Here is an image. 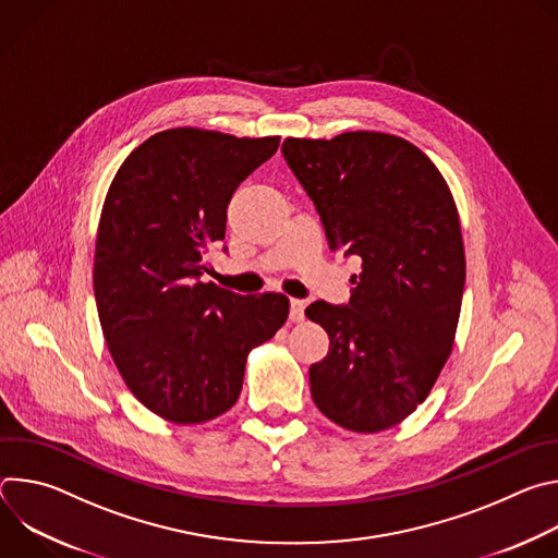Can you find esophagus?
Here are the masks:
<instances>
[{
	"label": "esophagus",
	"mask_w": 558,
	"mask_h": 558,
	"mask_svg": "<svg viewBox=\"0 0 558 558\" xmlns=\"http://www.w3.org/2000/svg\"><path fill=\"white\" fill-rule=\"evenodd\" d=\"M304 306H306L304 300H295V298H293V300L289 302V320H291V323H302V320H304Z\"/></svg>",
	"instance_id": "esophagus-1"
}]
</instances>
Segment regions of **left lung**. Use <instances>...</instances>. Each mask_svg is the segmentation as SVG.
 I'll list each match as a JSON object with an SVG mask.
<instances>
[{
  "label": "left lung",
  "mask_w": 558,
  "mask_h": 558,
  "mask_svg": "<svg viewBox=\"0 0 558 558\" xmlns=\"http://www.w3.org/2000/svg\"><path fill=\"white\" fill-rule=\"evenodd\" d=\"M284 161L320 214L331 252L362 260L349 304L317 300L329 333L311 397L331 422L379 433L407 420L454 342L465 284L457 205L430 158L381 132L284 138Z\"/></svg>",
  "instance_id": "obj_1"
}]
</instances>
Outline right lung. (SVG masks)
<instances>
[{
	"mask_svg": "<svg viewBox=\"0 0 558 558\" xmlns=\"http://www.w3.org/2000/svg\"><path fill=\"white\" fill-rule=\"evenodd\" d=\"M278 145L280 136L166 130L125 158L108 190L95 252L104 338L132 395L168 422L229 411L250 351L289 315L282 293L241 295L201 280L235 187Z\"/></svg>",
	"mask_w": 558,
	"mask_h": 558,
	"instance_id": "add662e5",
	"label": "right lung"
}]
</instances>
